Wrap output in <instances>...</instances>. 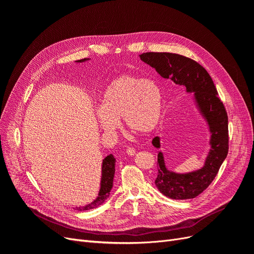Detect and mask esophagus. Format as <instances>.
<instances>
[{
  "label": "esophagus",
  "instance_id": "34e87169",
  "mask_svg": "<svg viewBox=\"0 0 254 254\" xmlns=\"http://www.w3.org/2000/svg\"><path fill=\"white\" fill-rule=\"evenodd\" d=\"M126 152H127V155H128V156L132 157V156H134L135 149H134L133 147H128V148H127V150H126Z\"/></svg>",
  "mask_w": 254,
  "mask_h": 254
}]
</instances>
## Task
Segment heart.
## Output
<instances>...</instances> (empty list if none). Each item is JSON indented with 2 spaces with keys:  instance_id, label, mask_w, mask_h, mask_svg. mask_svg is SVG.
<instances>
[{
  "instance_id": "1",
  "label": "heart",
  "mask_w": 254,
  "mask_h": 254,
  "mask_svg": "<svg viewBox=\"0 0 254 254\" xmlns=\"http://www.w3.org/2000/svg\"><path fill=\"white\" fill-rule=\"evenodd\" d=\"M162 117V94L157 84L134 75L124 74L106 88L96 112L97 124L107 134L117 131L120 119L134 132L155 130Z\"/></svg>"
}]
</instances>
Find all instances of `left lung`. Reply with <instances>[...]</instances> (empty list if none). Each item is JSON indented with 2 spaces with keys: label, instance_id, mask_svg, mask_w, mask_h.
<instances>
[{
  "label": "left lung",
  "instance_id": "1",
  "mask_svg": "<svg viewBox=\"0 0 254 254\" xmlns=\"http://www.w3.org/2000/svg\"><path fill=\"white\" fill-rule=\"evenodd\" d=\"M140 58L145 64L178 86L193 93V102L205 121L210 132V149L203 166L189 173H176L166 167L163 152L158 150L159 173L155 181L158 190L168 198L186 200L197 197L210 186L228 155V115L218 98L211 76L193 59L173 53H143ZM152 145L161 147L160 136L153 137Z\"/></svg>",
  "mask_w": 254,
  "mask_h": 254
}]
</instances>
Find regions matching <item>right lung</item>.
I'll list each match as a JSON object with an SVG mask.
<instances>
[{
    "instance_id": "obj_1",
    "label": "right lung",
    "mask_w": 254,
    "mask_h": 254,
    "mask_svg": "<svg viewBox=\"0 0 254 254\" xmlns=\"http://www.w3.org/2000/svg\"><path fill=\"white\" fill-rule=\"evenodd\" d=\"M90 58H84L80 60H76V63H86L89 61ZM115 162L117 160L112 156L109 155L107 156L102 163V176H101V187H99V190L97 197L94 199L93 201L83 205V206H76L74 207L75 210L77 211H87L91 209H95V207L102 205L108 197L110 196V191L113 187V178H114V173H115Z\"/></svg>"
}]
</instances>
